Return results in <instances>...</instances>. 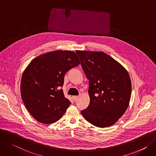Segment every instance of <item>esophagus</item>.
Segmentation results:
<instances>
[{
    "label": "esophagus",
    "mask_w": 156,
    "mask_h": 156,
    "mask_svg": "<svg viewBox=\"0 0 156 156\" xmlns=\"http://www.w3.org/2000/svg\"><path fill=\"white\" fill-rule=\"evenodd\" d=\"M72 98H73V101H77V100L78 99L79 96H73Z\"/></svg>",
    "instance_id": "esophagus-1"
}]
</instances>
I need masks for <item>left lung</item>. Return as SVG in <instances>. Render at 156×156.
<instances>
[{
    "label": "left lung",
    "instance_id": "left-lung-1",
    "mask_svg": "<svg viewBox=\"0 0 156 156\" xmlns=\"http://www.w3.org/2000/svg\"><path fill=\"white\" fill-rule=\"evenodd\" d=\"M76 52L90 83V103L81 114L97 127L112 126L129 105L131 94L129 75L119 62L103 52Z\"/></svg>",
    "mask_w": 156,
    "mask_h": 156
}]
</instances>
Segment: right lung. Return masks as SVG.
Returning a JSON list of instances; mask_svg holds the SVG:
<instances>
[{
	"label": "right lung",
	"mask_w": 156,
	"mask_h": 156,
	"mask_svg": "<svg viewBox=\"0 0 156 156\" xmlns=\"http://www.w3.org/2000/svg\"><path fill=\"white\" fill-rule=\"evenodd\" d=\"M79 64L75 52L60 50L41 54L27 66L21 76L20 92L35 120L51 124L63 115L71 102L60 87L66 72Z\"/></svg>",
	"instance_id": "1"
}]
</instances>
